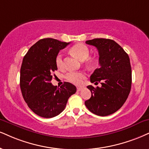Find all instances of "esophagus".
<instances>
[{"instance_id":"1","label":"esophagus","mask_w":149,"mask_h":149,"mask_svg":"<svg viewBox=\"0 0 149 149\" xmlns=\"http://www.w3.org/2000/svg\"><path fill=\"white\" fill-rule=\"evenodd\" d=\"M82 88H83L82 87H77V91H81L82 90Z\"/></svg>"}]
</instances>
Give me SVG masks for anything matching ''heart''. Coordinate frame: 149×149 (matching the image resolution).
Returning <instances> with one entry per match:
<instances>
[{"label": "heart", "instance_id": "heart-1", "mask_svg": "<svg viewBox=\"0 0 149 149\" xmlns=\"http://www.w3.org/2000/svg\"><path fill=\"white\" fill-rule=\"evenodd\" d=\"M70 52L74 56L79 58L81 61H84L89 57L90 49L85 44L77 43L72 46L70 49ZM87 63L88 64H93L94 60L89 58L87 59ZM56 64L58 68H61L63 66V58L61 54L57 55L56 58ZM86 75L82 72H71L65 75V79L70 83L75 85H80L85 79Z\"/></svg>", "mask_w": 149, "mask_h": 149}]
</instances>
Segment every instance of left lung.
<instances>
[{
    "label": "left lung",
    "instance_id": "8db88e82",
    "mask_svg": "<svg viewBox=\"0 0 149 149\" xmlns=\"http://www.w3.org/2000/svg\"><path fill=\"white\" fill-rule=\"evenodd\" d=\"M86 43L96 47L98 50L100 66L92 74L91 82H100L102 87L87 86L92 95L85 105L95 115L107 116L122 107L131 91L132 72L129 56L113 40L94 38L86 41Z\"/></svg>",
    "mask_w": 149,
    "mask_h": 149
}]
</instances>
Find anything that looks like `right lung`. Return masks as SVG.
Here are the masks:
<instances>
[{"label":"right lung","instance_id":"1","mask_svg":"<svg viewBox=\"0 0 149 149\" xmlns=\"http://www.w3.org/2000/svg\"><path fill=\"white\" fill-rule=\"evenodd\" d=\"M68 44L54 38H43L33 45L24 56L20 87L28 107L38 116L51 118L59 115L69 97L76 93L77 88L69 82H64L59 88L51 83L57 70L58 53Z\"/></svg>","mask_w":149,"mask_h":149}]
</instances>
